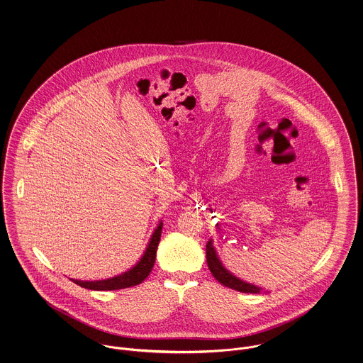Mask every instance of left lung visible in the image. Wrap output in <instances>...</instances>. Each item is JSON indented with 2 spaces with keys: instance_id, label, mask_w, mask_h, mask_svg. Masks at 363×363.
<instances>
[{
  "instance_id": "left-lung-1",
  "label": "left lung",
  "mask_w": 363,
  "mask_h": 363,
  "mask_svg": "<svg viewBox=\"0 0 363 363\" xmlns=\"http://www.w3.org/2000/svg\"><path fill=\"white\" fill-rule=\"evenodd\" d=\"M206 261H208V267H209L213 277L223 286H228V288H232L239 292H245V294L265 292L264 291L265 288L247 283V281L242 280L240 277H236L232 272H229L228 269L223 265L221 259L218 258V254L213 246L211 239H209V242L206 243Z\"/></svg>"
}]
</instances>
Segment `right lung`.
Masks as SVG:
<instances>
[{"mask_svg":"<svg viewBox=\"0 0 363 363\" xmlns=\"http://www.w3.org/2000/svg\"><path fill=\"white\" fill-rule=\"evenodd\" d=\"M161 230H162V221H160L157 228L154 229L153 235L150 236V240L147 243V247L143 251L139 261L135 264L134 267L123 272L121 274L104 279V280H86V281L75 280V279H71V280L77 286L87 288V289H94V291H115V289H123V288H130V286L140 284L150 274L153 269L157 247L161 239Z\"/></svg>","mask_w":363,"mask_h":363,"instance_id":"obj_1","label":"right lung"}]
</instances>
